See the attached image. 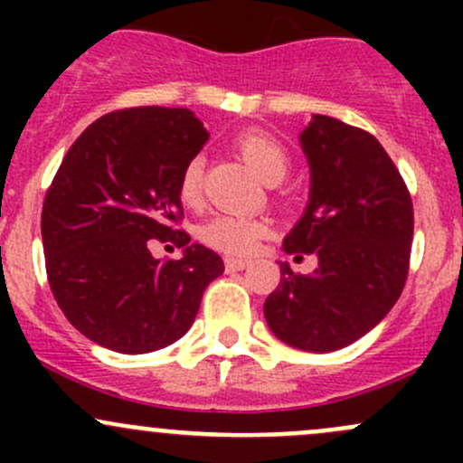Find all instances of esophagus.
<instances>
[{"label": "esophagus", "mask_w": 463, "mask_h": 463, "mask_svg": "<svg viewBox=\"0 0 463 463\" xmlns=\"http://www.w3.org/2000/svg\"><path fill=\"white\" fill-rule=\"evenodd\" d=\"M249 260H241V258H226V270L232 273V270H244L249 266Z\"/></svg>", "instance_id": "esophagus-1"}]
</instances>
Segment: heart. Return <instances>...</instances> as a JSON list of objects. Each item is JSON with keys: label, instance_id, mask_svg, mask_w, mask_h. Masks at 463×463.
Instances as JSON below:
<instances>
[{"label": "heart", "instance_id": "1", "mask_svg": "<svg viewBox=\"0 0 463 463\" xmlns=\"http://www.w3.org/2000/svg\"><path fill=\"white\" fill-rule=\"evenodd\" d=\"M235 149L240 156L250 165V170L264 181H279L287 172L288 156L284 147L269 134L258 132V129H246L237 134ZM202 175L203 161L202 156H193L184 165L179 175V199L185 205H197L202 199ZM269 231V223L258 217H246V214L222 213L210 217L208 222L199 228V240L210 249L226 255H249L253 253L255 246Z\"/></svg>", "mask_w": 463, "mask_h": 463}]
</instances>
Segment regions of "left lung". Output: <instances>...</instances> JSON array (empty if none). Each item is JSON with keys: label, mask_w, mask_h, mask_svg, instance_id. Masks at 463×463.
<instances>
[{"label": "left lung", "mask_w": 463, "mask_h": 463, "mask_svg": "<svg viewBox=\"0 0 463 463\" xmlns=\"http://www.w3.org/2000/svg\"><path fill=\"white\" fill-rule=\"evenodd\" d=\"M300 143L311 194L284 250L296 260L318 255V269L302 275L284 261L264 316L291 347L335 352L374 329L403 291L412 197L390 154L365 129L316 114Z\"/></svg>", "instance_id": "8db88e82"}]
</instances>
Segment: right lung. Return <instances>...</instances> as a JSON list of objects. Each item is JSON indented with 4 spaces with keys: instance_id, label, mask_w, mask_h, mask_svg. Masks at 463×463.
Instances as JSON below:
<instances>
[{
    "instance_id": "add662e5",
    "label": "right lung",
    "mask_w": 463,
    "mask_h": 463,
    "mask_svg": "<svg viewBox=\"0 0 463 463\" xmlns=\"http://www.w3.org/2000/svg\"><path fill=\"white\" fill-rule=\"evenodd\" d=\"M208 141L188 109L132 107L91 123L60 163L42 205L46 278L67 320L93 343L145 354L179 340L223 261L190 246L179 175ZM149 239L185 248L156 260Z\"/></svg>"
}]
</instances>
